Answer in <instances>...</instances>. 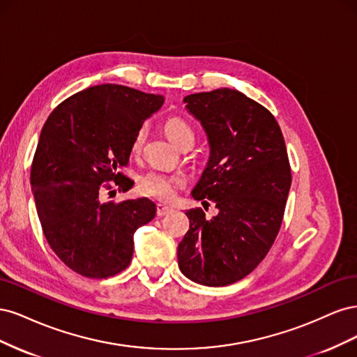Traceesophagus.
Masks as SVG:
<instances>
[{"label": "esophagus", "mask_w": 357, "mask_h": 357, "mask_svg": "<svg viewBox=\"0 0 357 357\" xmlns=\"http://www.w3.org/2000/svg\"><path fill=\"white\" fill-rule=\"evenodd\" d=\"M171 211H172V208L167 207V205H164V204H158L156 205V214L159 215V218H162V215L169 214Z\"/></svg>", "instance_id": "34e87169"}]
</instances>
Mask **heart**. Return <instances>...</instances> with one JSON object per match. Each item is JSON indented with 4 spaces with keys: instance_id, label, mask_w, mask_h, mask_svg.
<instances>
[{
    "instance_id": "obj_1",
    "label": "heart",
    "mask_w": 357,
    "mask_h": 357,
    "mask_svg": "<svg viewBox=\"0 0 357 357\" xmlns=\"http://www.w3.org/2000/svg\"><path fill=\"white\" fill-rule=\"evenodd\" d=\"M164 129L169 139L176 146L186 147L189 144L193 146L195 143V132L190 128L188 122L183 121L180 117H171L165 122ZM146 129L139 128L138 131L134 134L132 142H131V153L134 156L142 153V150L146 143ZM185 185V177L180 174H168V172H162V171H147L144 174L138 177V190L143 193V195L152 197L156 199L167 201L169 199L177 188Z\"/></svg>"
}]
</instances>
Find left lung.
Returning a JSON list of instances; mask_svg holds the SVG:
<instances>
[{
  "label": "left lung",
  "instance_id": "obj_1",
  "mask_svg": "<svg viewBox=\"0 0 357 357\" xmlns=\"http://www.w3.org/2000/svg\"><path fill=\"white\" fill-rule=\"evenodd\" d=\"M186 109L208 137L210 159L192 197L215 204L205 219L186 211L189 231L177 248L180 271L204 286H228L250 274L282 226L291 174L284 138L264 105L235 89L188 95Z\"/></svg>",
  "mask_w": 357,
  "mask_h": 357
}]
</instances>
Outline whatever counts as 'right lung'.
I'll return each instance as SVG.
<instances>
[{
    "mask_svg": "<svg viewBox=\"0 0 357 357\" xmlns=\"http://www.w3.org/2000/svg\"><path fill=\"white\" fill-rule=\"evenodd\" d=\"M162 104V95L96 84L62 101L43 126L32 193L49 245L74 273L107 278L131 264L134 232L155 218L156 205L147 198L104 202L102 192L112 186L102 183L114 181L122 192L132 188L121 168L134 134Z\"/></svg>",
    "mask_w": 357,
    "mask_h": 357,
    "instance_id": "obj_1",
    "label": "right lung"
}]
</instances>
